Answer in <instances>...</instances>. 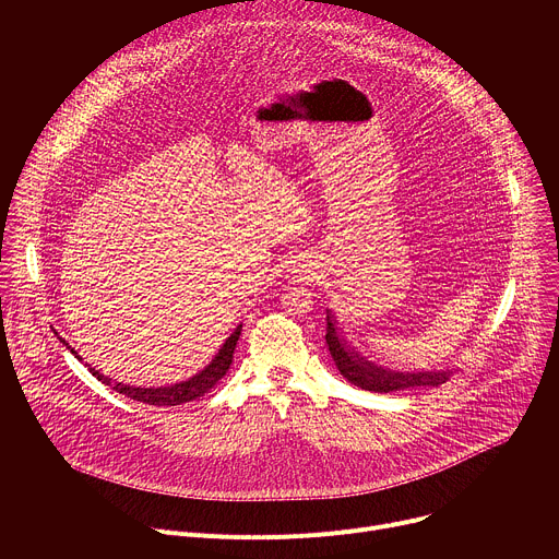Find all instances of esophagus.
<instances>
[{
	"instance_id": "esophagus-1",
	"label": "esophagus",
	"mask_w": 559,
	"mask_h": 559,
	"mask_svg": "<svg viewBox=\"0 0 559 559\" xmlns=\"http://www.w3.org/2000/svg\"><path fill=\"white\" fill-rule=\"evenodd\" d=\"M307 263H309V261L300 259V261L296 263V274H300V276H302V274H307V272H309V265H307Z\"/></svg>"
}]
</instances>
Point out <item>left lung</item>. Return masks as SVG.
I'll list each match as a JSON object with an SVG mask.
<instances>
[{
    "label": "left lung",
    "mask_w": 559,
    "mask_h": 559,
    "mask_svg": "<svg viewBox=\"0 0 559 559\" xmlns=\"http://www.w3.org/2000/svg\"><path fill=\"white\" fill-rule=\"evenodd\" d=\"M330 354L338 367V371L356 386L376 391V393H389V391H401L409 386H438L449 380L451 371L449 369H433V371H416V373H405V371H393L384 369L365 356H360L347 341L341 336L334 316L328 309V334H325Z\"/></svg>",
    "instance_id": "8db88e82"
}]
</instances>
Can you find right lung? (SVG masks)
<instances>
[{"instance_id":"obj_1","label":"right lung","mask_w":559,"mask_h":559,"mask_svg":"<svg viewBox=\"0 0 559 559\" xmlns=\"http://www.w3.org/2000/svg\"><path fill=\"white\" fill-rule=\"evenodd\" d=\"M241 330H243V325H238V328L229 334V338L223 343V347L218 349V354L212 358V362H210L203 371H199L197 376L188 378L186 382H177V384H170V386H130V384H123V382H112V378L99 373V371H97L95 367H91V365H88V369H91V373H93L97 380H102L104 384L112 386L115 391H119V393L132 397V401H136V403H145V405H154V407H175V405H183V403L197 401V397L205 395V393L227 373V369H229V365H231V358H234V349H236L238 336H241ZM59 341L70 349V354H74V358H79L76 352H74L63 338H59ZM79 360H82V358H79Z\"/></svg>"}]
</instances>
